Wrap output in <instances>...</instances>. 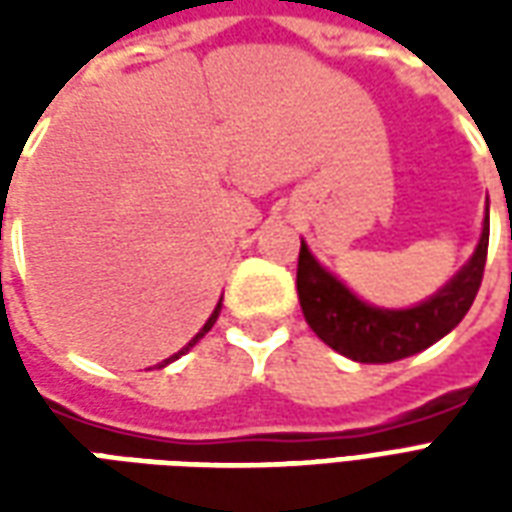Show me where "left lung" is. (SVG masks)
I'll list each match as a JSON object with an SVG mask.
<instances>
[{
  "label": "left lung",
  "instance_id": "left-lung-1",
  "mask_svg": "<svg viewBox=\"0 0 512 512\" xmlns=\"http://www.w3.org/2000/svg\"><path fill=\"white\" fill-rule=\"evenodd\" d=\"M485 255H488V208L480 241L474 255L455 277L408 310L373 307L348 290L332 271L315 260L310 246L301 241L296 290L301 312L310 329L337 354L365 365H386L425 351L450 334L472 307L483 282Z\"/></svg>",
  "mask_w": 512,
  "mask_h": 512
}]
</instances>
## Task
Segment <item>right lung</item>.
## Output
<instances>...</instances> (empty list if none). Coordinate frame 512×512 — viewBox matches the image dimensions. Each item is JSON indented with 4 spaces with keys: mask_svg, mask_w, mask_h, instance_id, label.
Listing matches in <instances>:
<instances>
[{
    "mask_svg": "<svg viewBox=\"0 0 512 512\" xmlns=\"http://www.w3.org/2000/svg\"><path fill=\"white\" fill-rule=\"evenodd\" d=\"M219 312H222V299H219V304H216V307H213L211 318H208V321H205V326H202L200 332L194 334V337H191L189 343H186V345H183V348H180L178 354H172V356H169V359H164V362H161V365H158V367H167L169 362H175V359H180V356L186 354V351H191V348H194V345L200 343L202 337H205V334H208V332H211V329H213V323H216V318H219Z\"/></svg>",
    "mask_w": 512,
    "mask_h": 512,
    "instance_id": "add662e5",
    "label": "right lung"
}]
</instances>
